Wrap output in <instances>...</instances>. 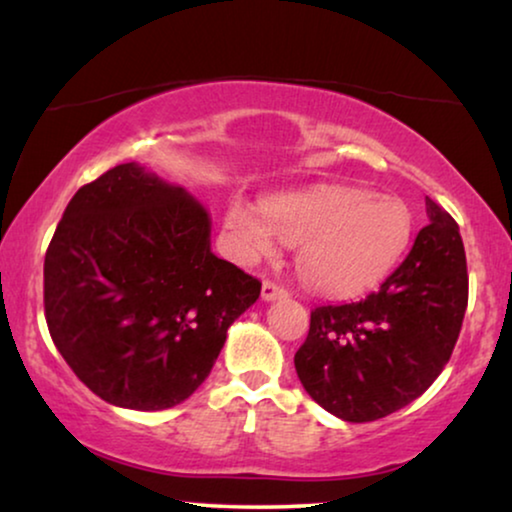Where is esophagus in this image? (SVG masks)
I'll list each match as a JSON object with an SVG mask.
<instances>
[{
    "label": "esophagus",
    "instance_id": "obj_1",
    "mask_svg": "<svg viewBox=\"0 0 512 512\" xmlns=\"http://www.w3.org/2000/svg\"><path fill=\"white\" fill-rule=\"evenodd\" d=\"M288 291L281 284H277V281H263V288H261V298L265 302H272V300H281L286 298Z\"/></svg>",
    "mask_w": 512,
    "mask_h": 512
}]
</instances>
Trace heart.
I'll return each mask as SVG.
<instances>
[{"label":"heart","instance_id":"heart-1","mask_svg":"<svg viewBox=\"0 0 512 512\" xmlns=\"http://www.w3.org/2000/svg\"><path fill=\"white\" fill-rule=\"evenodd\" d=\"M226 231L247 263L272 256L277 240L298 247L295 265L309 288L353 298L379 286L406 256L416 212L402 196L325 184L270 196L263 205L235 198Z\"/></svg>","mask_w":512,"mask_h":512}]
</instances>
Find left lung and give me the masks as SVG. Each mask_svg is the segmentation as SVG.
Returning a JSON list of instances; mask_svg holds the SVG:
<instances>
[{"instance_id": "1", "label": "left lung", "mask_w": 512, "mask_h": 512, "mask_svg": "<svg viewBox=\"0 0 512 512\" xmlns=\"http://www.w3.org/2000/svg\"><path fill=\"white\" fill-rule=\"evenodd\" d=\"M429 224L376 293L311 311L295 372L309 397L346 422L390 416L420 397L450 360L469 302L455 219L425 198Z\"/></svg>"}]
</instances>
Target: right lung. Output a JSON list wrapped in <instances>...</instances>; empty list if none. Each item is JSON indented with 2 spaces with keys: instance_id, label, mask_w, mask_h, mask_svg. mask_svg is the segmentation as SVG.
Listing matches in <instances>:
<instances>
[{
  "instance_id": "right-lung-1",
  "label": "right lung",
  "mask_w": 512,
  "mask_h": 512,
  "mask_svg": "<svg viewBox=\"0 0 512 512\" xmlns=\"http://www.w3.org/2000/svg\"><path fill=\"white\" fill-rule=\"evenodd\" d=\"M258 295L261 281L212 254L205 207L136 161L76 191L43 263L57 351L122 409L194 395Z\"/></svg>"
}]
</instances>
